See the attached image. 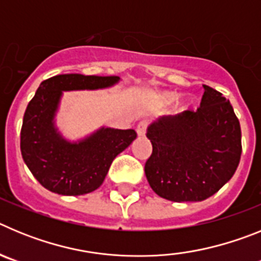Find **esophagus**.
<instances>
[{
    "label": "esophagus",
    "instance_id": "obj_1",
    "mask_svg": "<svg viewBox=\"0 0 261 261\" xmlns=\"http://www.w3.org/2000/svg\"><path fill=\"white\" fill-rule=\"evenodd\" d=\"M146 128H147V124L145 123V121H142V123L138 124V126H137V135L140 136V137H144L145 133H146Z\"/></svg>",
    "mask_w": 261,
    "mask_h": 261
}]
</instances>
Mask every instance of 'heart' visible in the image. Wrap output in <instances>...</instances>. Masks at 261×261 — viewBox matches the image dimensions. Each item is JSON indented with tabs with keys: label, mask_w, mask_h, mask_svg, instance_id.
<instances>
[{
	"label": "heart",
	"mask_w": 261,
	"mask_h": 261,
	"mask_svg": "<svg viewBox=\"0 0 261 261\" xmlns=\"http://www.w3.org/2000/svg\"><path fill=\"white\" fill-rule=\"evenodd\" d=\"M177 99V94L171 93V91H162V93L156 94V100L162 106H168L174 103ZM192 106V99L186 98L179 102V110H188Z\"/></svg>",
	"instance_id": "obj_1"
}]
</instances>
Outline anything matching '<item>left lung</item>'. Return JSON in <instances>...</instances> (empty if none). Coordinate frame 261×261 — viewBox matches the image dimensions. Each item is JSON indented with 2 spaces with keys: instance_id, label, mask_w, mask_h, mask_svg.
<instances>
[{
  "instance_id": "obj_1",
  "label": "left lung",
  "mask_w": 261,
  "mask_h": 261,
  "mask_svg": "<svg viewBox=\"0 0 261 261\" xmlns=\"http://www.w3.org/2000/svg\"><path fill=\"white\" fill-rule=\"evenodd\" d=\"M200 107L163 116L147 126L153 151L145 175L158 196L175 202L202 201L237 171L242 133L232 106L221 93L202 85Z\"/></svg>"
}]
</instances>
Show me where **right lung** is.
<instances>
[{
  "mask_svg": "<svg viewBox=\"0 0 261 261\" xmlns=\"http://www.w3.org/2000/svg\"><path fill=\"white\" fill-rule=\"evenodd\" d=\"M120 77L59 74L43 81L29 103L20 130V151L30 171L48 191L80 196L102 186L115 158L137 137L133 129L102 126L78 141H69L56 125L62 91L100 90Z\"/></svg>",
  "mask_w": 261,
  "mask_h": 261,
  "instance_id": "1",
  "label": "right lung"
}]
</instances>
